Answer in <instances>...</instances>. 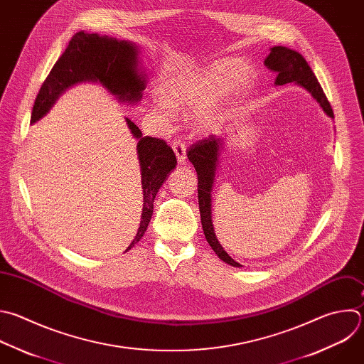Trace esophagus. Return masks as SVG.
I'll use <instances>...</instances> for the list:
<instances>
[{"mask_svg":"<svg viewBox=\"0 0 364 364\" xmlns=\"http://www.w3.org/2000/svg\"><path fill=\"white\" fill-rule=\"evenodd\" d=\"M173 150H174V153H176V156H177L178 164H184V161H186V159H187L184 143H183L181 140H174V141H173Z\"/></svg>","mask_w":364,"mask_h":364,"instance_id":"1","label":"esophagus"}]
</instances>
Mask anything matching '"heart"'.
Returning a JSON list of instances; mask_svg holds the SVG:
<instances>
[{
  "mask_svg": "<svg viewBox=\"0 0 364 364\" xmlns=\"http://www.w3.org/2000/svg\"><path fill=\"white\" fill-rule=\"evenodd\" d=\"M253 67L243 60H221L204 70L190 73L171 81L164 88V100L156 102V112L171 119L174 108L196 109L194 124L201 132L220 126V105L230 97L245 91L253 81Z\"/></svg>",
  "mask_w": 364,
  "mask_h": 364,
  "instance_id": "1",
  "label": "heart"
}]
</instances>
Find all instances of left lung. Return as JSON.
<instances>
[{"mask_svg": "<svg viewBox=\"0 0 364 364\" xmlns=\"http://www.w3.org/2000/svg\"><path fill=\"white\" fill-rule=\"evenodd\" d=\"M264 65L277 73L276 85H283L287 82L296 81L299 85L304 87L321 105V108L326 111L327 115L334 118L333 108L317 81L314 73L311 71L310 65L304 60L301 54H299L294 50H290L287 47H273L272 53L264 61ZM223 146V140L217 139L215 136H208L196 144H193L188 149L187 157L193 163L197 177H198V207H200V215H201V224L204 230V235L208 241L211 249L215 252V255L227 264L232 267H241L237 262H234L225 250L218 243V240L214 234L213 223H211V186L214 180V171L217 167L218 156H220V147Z\"/></svg>", "mask_w": 364, "mask_h": 364, "instance_id": "8db88e82", "label": "left lung"}]
</instances>
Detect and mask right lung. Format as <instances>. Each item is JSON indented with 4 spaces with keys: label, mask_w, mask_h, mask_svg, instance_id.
<instances>
[{
    "label": "right lung",
    "mask_w": 364,
    "mask_h": 364,
    "mask_svg": "<svg viewBox=\"0 0 364 364\" xmlns=\"http://www.w3.org/2000/svg\"><path fill=\"white\" fill-rule=\"evenodd\" d=\"M81 81H98L119 100L140 101L146 78L137 70V47L133 43L105 36L75 33L40 88L33 107L31 123H36L50 109L65 88ZM126 121L132 134L139 139L137 154L144 196L141 223L130 245L133 247L146 232L153 215L156 194L167 174L176 167L177 160L173 149L164 140L143 137L141 130L130 118Z\"/></svg>",
    "instance_id": "add662e5"
}]
</instances>
